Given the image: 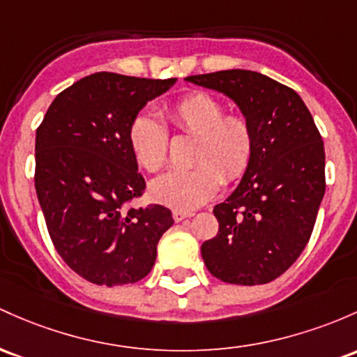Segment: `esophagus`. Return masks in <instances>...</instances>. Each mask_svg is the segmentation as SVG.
<instances>
[{
  "label": "esophagus",
  "mask_w": 357,
  "mask_h": 357,
  "mask_svg": "<svg viewBox=\"0 0 357 357\" xmlns=\"http://www.w3.org/2000/svg\"><path fill=\"white\" fill-rule=\"evenodd\" d=\"M190 217H193V211H183V210L172 211V218H174V222H181V220H185V218H190Z\"/></svg>",
  "instance_id": "1"
}]
</instances>
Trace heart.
I'll list each match as a JSON object with an SVG mask.
<instances>
[{
    "instance_id": "heart-1",
    "label": "heart",
    "mask_w": 357,
    "mask_h": 357,
    "mask_svg": "<svg viewBox=\"0 0 357 357\" xmlns=\"http://www.w3.org/2000/svg\"><path fill=\"white\" fill-rule=\"evenodd\" d=\"M172 127L193 135L190 162L151 183L154 202L176 210H193L217 195L222 183L232 185L248 174L256 151V135L248 116L225 113V105L205 91H193L167 107ZM128 146L140 167L158 172L169 155L166 127L151 113H139L128 127Z\"/></svg>"
}]
</instances>
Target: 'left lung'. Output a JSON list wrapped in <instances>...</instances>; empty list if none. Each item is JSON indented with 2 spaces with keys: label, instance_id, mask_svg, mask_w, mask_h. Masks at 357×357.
Here are the masks:
<instances>
[{
  "label": "left lung",
  "instance_id": "1",
  "mask_svg": "<svg viewBox=\"0 0 357 357\" xmlns=\"http://www.w3.org/2000/svg\"><path fill=\"white\" fill-rule=\"evenodd\" d=\"M186 81L232 98L256 135L248 174L213 208L218 234L203 242V261L225 283H269L310 241L325 193L322 135L298 93L264 74L230 69Z\"/></svg>",
  "mask_w": 357,
  "mask_h": 357
}]
</instances>
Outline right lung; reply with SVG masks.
<instances>
[{"instance_id":"right-lung-1","label":"right lung","mask_w":357,"mask_h":357,"mask_svg":"<svg viewBox=\"0 0 357 357\" xmlns=\"http://www.w3.org/2000/svg\"><path fill=\"white\" fill-rule=\"evenodd\" d=\"M171 79L95 73L59 93L35 137V190L59 256L100 287L151 273L158 242L174 223L162 205L135 208L146 191L128 127Z\"/></svg>"}]
</instances>
